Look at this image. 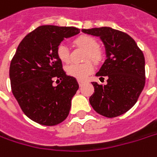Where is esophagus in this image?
Masks as SVG:
<instances>
[{
  "label": "esophagus",
  "mask_w": 157,
  "mask_h": 157,
  "mask_svg": "<svg viewBox=\"0 0 157 157\" xmlns=\"http://www.w3.org/2000/svg\"><path fill=\"white\" fill-rule=\"evenodd\" d=\"M78 85H79V86H81L83 84H84V81H82V80H78Z\"/></svg>",
  "instance_id": "esophagus-1"
}]
</instances>
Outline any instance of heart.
<instances>
[{
    "label": "heart",
    "instance_id": "obj_1",
    "mask_svg": "<svg viewBox=\"0 0 157 157\" xmlns=\"http://www.w3.org/2000/svg\"><path fill=\"white\" fill-rule=\"evenodd\" d=\"M76 44L79 47H82L85 49L87 50L86 57L92 59L94 62H99L101 58V52L97 49L98 43L95 39L92 38L90 36H82L76 40ZM56 55L58 58L63 63H69L71 61V49L68 44L65 42H62L58 45L56 48ZM93 64L90 62L84 63H73L68 65L66 68L67 73L76 78L84 79L88 74L93 71Z\"/></svg>",
    "mask_w": 157,
    "mask_h": 157
}]
</instances>
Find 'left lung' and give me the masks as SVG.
Returning a JSON list of instances; mask_svg holds the SVG:
<instances>
[{"instance_id": "1", "label": "left lung", "mask_w": 157, "mask_h": 157, "mask_svg": "<svg viewBox=\"0 0 157 157\" xmlns=\"http://www.w3.org/2000/svg\"><path fill=\"white\" fill-rule=\"evenodd\" d=\"M84 33L101 39L106 60L96 73L107 77L102 86L92 82L94 93L89 98L93 109L106 117H116L134 105L145 86V57L134 40L110 27L82 29Z\"/></svg>"}]
</instances>
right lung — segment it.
<instances>
[{
    "label": "right lung",
    "instance_id": "right-lung-1",
    "mask_svg": "<svg viewBox=\"0 0 157 157\" xmlns=\"http://www.w3.org/2000/svg\"><path fill=\"white\" fill-rule=\"evenodd\" d=\"M78 33L76 27L39 26L23 39L12 59V93L23 112L40 124H58L69 115L78 83L65 74L56 48L64 39ZM54 78L61 83L54 86Z\"/></svg>",
    "mask_w": 157,
    "mask_h": 157
}]
</instances>
